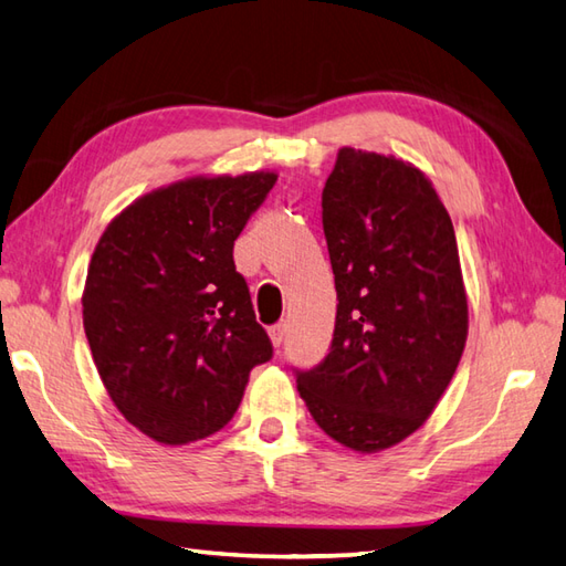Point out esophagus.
I'll return each mask as SVG.
<instances>
[{"label":"esophagus","mask_w":566,"mask_h":566,"mask_svg":"<svg viewBox=\"0 0 566 566\" xmlns=\"http://www.w3.org/2000/svg\"><path fill=\"white\" fill-rule=\"evenodd\" d=\"M269 337L273 342V347H281L283 339H285V325H283V322H279V325H273L269 329Z\"/></svg>","instance_id":"1"}]
</instances>
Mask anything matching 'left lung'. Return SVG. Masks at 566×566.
<instances>
[{"instance_id": "obj_1", "label": "left lung", "mask_w": 566, "mask_h": 566, "mask_svg": "<svg viewBox=\"0 0 566 566\" xmlns=\"http://www.w3.org/2000/svg\"><path fill=\"white\" fill-rule=\"evenodd\" d=\"M337 287L329 354L293 368L315 422L354 452H380L430 418L467 344L452 219L406 160L342 148L322 190Z\"/></svg>"}]
</instances>
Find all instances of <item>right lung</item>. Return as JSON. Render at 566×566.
<instances>
[{
	"label": "right lung",
	"instance_id": "add662e5",
	"mask_svg": "<svg viewBox=\"0 0 566 566\" xmlns=\"http://www.w3.org/2000/svg\"><path fill=\"white\" fill-rule=\"evenodd\" d=\"M275 172L190 178L114 217L92 253L83 325L109 398L136 430L188 444L234 418L273 347L234 241Z\"/></svg>",
	"mask_w": 566,
	"mask_h": 566
}]
</instances>
